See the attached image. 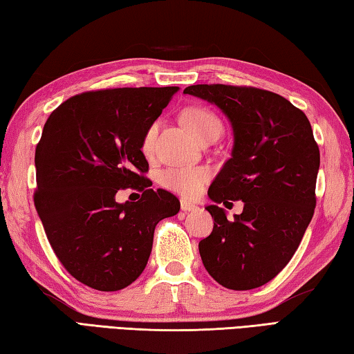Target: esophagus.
Instances as JSON below:
<instances>
[{
	"instance_id": "obj_1",
	"label": "esophagus",
	"mask_w": 354,
	"mask_h": 354,
	"mask_svg": "<svg viewBox=\"0 0 354 354\" xmlns=\"http://www.w3.org/2000/svg\"><path fill=\"white\" fill-rule=\"evenodd\" d=\"M195 209H196L195 204L185 201V199H181V210L183 212H192V210H195Z\"/></svg>"
}]
</instances>
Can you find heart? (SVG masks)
I'll list each match as a JSON object with an SVG mask.
<instances>
[{
  "mask_svg": "<svg viewBox=\"0 0 354 354\" xmlns=\"http://www.w3.org/2000/svg\"><path fill=\"white\" fill-rule=\"evenodd\" d=\"M184 124L194 133V136L199 140L210 133L223 131V124L216 115L201 106L189 108L184 113ZM158 134V124H153L142 138V151L145 156L153 155L155 151V142ZM160 184L175 194L184 198H195L201 194L205 183L209 181V171L203 167H170L160 173Z\"/></svg>",
  "mask_w": 354,
  "mask_h": 354,
  "instance_id": "b5f03b06",
  "label": "heart"
}]
</instances>
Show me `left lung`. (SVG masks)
I'll return each instance as SVG.
<instances>
[{
    "instance_id": "left-lung-1",
    "label": "left lung",
    "mask_w": 354,
    "mask_h": 354,
    "mask_svg": "<svg viewBox=\"0 0 354 354\" xmlns=\"http://www.w3.org/2000/svg\"><path fill=\"white\" fill-rule=\"evenodd\" d=\"M184 94L216 105L234 131L232 155L209 189L212 234L199 255L218 283L235 291L272 280L304 239L316 207L319 147L304 111L259 88L192 85ZM245 203L227 221L217 204Z\"/></svg>"
}]
</instances>
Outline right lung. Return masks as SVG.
Segmentation results:
<instances>
[{"mask_svg": "<svg viewBox=\"0 0 354 354\" xmlns=\"http://www.w3.org/2000/svg\"><path fill=\"white\" fill-rule=\"evenodd\" d=\"M178 86L88 91L55 108L35 149L34 203L55 255L74 279L119 291L147 266L156 224L176 215L178 198L150 189L142 138ZM143 192L136 203L115 194Z\"/></svg>", "mask_w": 354, "mask_h": 354, "instance_id": "add662e5", "label": "right lung"}]
</instances>
